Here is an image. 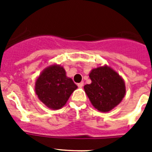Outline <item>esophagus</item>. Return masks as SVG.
<instances>
[{"label":"esophagus","mask_w":152,"mask_h":152,"mask_svg":"<svg viewBox=\"0 0 152 152\" xmlns=\"http://www.w3.org/2000/svg\"><path fill=\"white\" fill-rule=\"evenodd\" d=\"M77 86H78V88H82L83 86H84V82H80L77 84Z\"/></svg>","instance_id":"34e87169"}]
</instances>
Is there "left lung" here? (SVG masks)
Here are the masks:
<instances>
[{"label":"left lung","instance_id":"left-lung-1","mask_svg":"<svg viewBox=\"0 0 152 152\" xmlns=\"http://www.w3.org/2000/svg\"><path fill=\"white\" fill-rule=\"evenodd\" d=\"M91 84L84 87L92 105L101 112H108L119 104L126 94L124 80L107 66L93 69Z\"/></svg>","mask_w":152,"mask_h":152}]
</instances>
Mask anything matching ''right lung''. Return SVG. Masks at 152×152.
Masks as SVG:
<instances>
[{
  "mask_svg": "<svg viewBox=\"0 0 152 152\" xmlns=\"http://www.w3.org/2000/svg\"><path fill=\"white\" fill-rule=\"evenodd\" d=\"M77 86L72 78L66 77L60 65H52L42 72L36 81L35 91L39 99L53 110L63 107Z\"/></svg>",
  "mask_w": 152,
  "mask_h": 152,
  "instance_id": "1",
  "label": "right lung"
}]
</instances>
